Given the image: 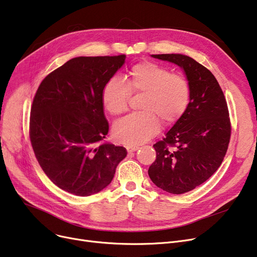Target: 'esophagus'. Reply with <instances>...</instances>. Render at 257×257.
Returning <instances> with one entry per match:
<instances>
[{"instance_id": "obj_1", "label": "esophagus", "mask_w": 257, "mask_h": 257, "mask_svg": "<svg viewBox=\"0 0 257 257\" xmlns=\"http://www.w3.org/2000/svg\"><path fill=\"white\" fill-rule=\"evenodd\" d=\"M126 149L129 153H132V152H136L137 150H139V147H137V146H127Z\"/></svg>"}]
</instances>
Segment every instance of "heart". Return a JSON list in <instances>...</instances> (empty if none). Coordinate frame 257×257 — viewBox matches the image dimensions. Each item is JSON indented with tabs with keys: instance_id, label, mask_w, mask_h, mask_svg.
<instances>
[{
	"instance_id": "obj_1",
	"label": "heart",
	"mask_w": 257,
	"mask_h": 257,
	"mask_svg": "<svg viewBox=\"0 0 257 257\" xmlns=\"http://www.w3.org/2000/svg\"><path fill=\"white\" fill-rule=\"evenodd\" d=\"M131 93H144L142 109L119 119L113 126V138L126 145H140L149 141L160 129V120L173 123L186 110L191 100L187 80L178 74H171L165 66L143 61L134 64L127 82L112 77L102 90L105 109L118 115L127 110Z\"/></svg>"
}]
</instances>
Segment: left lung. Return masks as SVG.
I'll return each instance as SVG.
<instances>
[{
  "label": "left lung",
  "instance_id": "left-lung-1",
  "mask_svg": "<svg viewBox=\"0 0 257 257\" xmlns=\"http://www.w3.org/2000/svg\"><path fill=\"white\" fill-rule=\"evenodd\" d=\"M151 56L181 67L191 88L186 110L153 146L156 159L148 170L157 187L180 195L205 182L219 169L230 140V119L222 88L205 66L182 54Z\"/></svg>",
  "mask_w": 257,
  "mask_h": 257
}]
</instances>
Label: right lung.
Instances as JSON below:
<instances>
[{"label": "right lung", "instance_id": "1", "mask_svg": "<svg viewBox=\"0 0 257 257\" xmlns=\"http://www.w3.org/2000/svg\"><path fill=\"white\" fill-rule=\"evenodd\" d=\"M126 55L80 56L40 83L31 108L30 141L50 180L76 196L97 194L109 184L127 155L104 142L108 121L102 90L125 63Z\"/></svg>", "mask_w": 257, "mask_h": 257}]
</instances>
